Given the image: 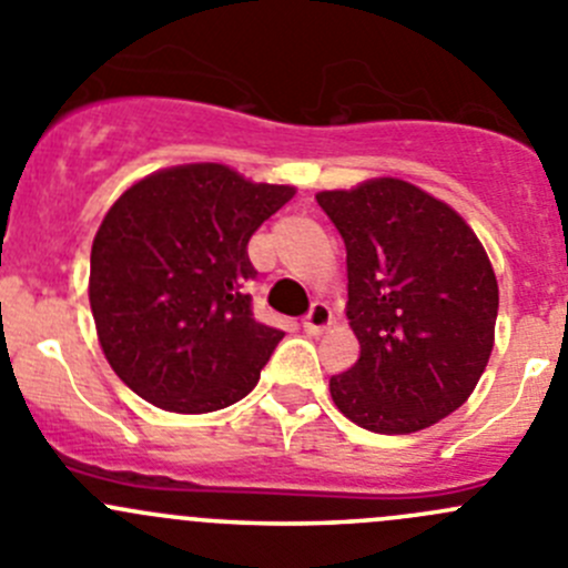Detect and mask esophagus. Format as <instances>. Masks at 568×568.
I'll return each instance as SVG.
<instances>
[{
  "instance_id": "obj_1",
  "label": "esophagus",
  "mask_w": 568,
  "mask_h": 568,
  "mask_svg": "<svg viewBox=\"0 0 568 568\" xmlns=\"http://www.w3.org/2000/svg\"><path fill=\"white\" fill-rule=\"evenodd\" d=\"M329 322H333V313H329V307L324 305V302H313L311 311H307V316H305V322H302V327H305L307 333H322Z\"/></svg>"
}]
</instances>
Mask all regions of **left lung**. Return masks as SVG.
Listing matches in <instances>:
<instances>
[{
	"instance_id": "left-lung-1",
	"label": "left lung",
	"mask_w": 568,
	"mask_h": 568,
	"mask_svg": "<svg viewBox=\"0 0 568 568\" xmlns=\"http://www.w3.org/2000/svg\"><path fill=\"white\" fill-rule=\"evenodd\" d=\"M346 246L355 366L329 377L363 430L402 436L458 410L494 349L499 288L486 250L449 205L402 180L322 191Z\"/></svg>"
}]
</instances>
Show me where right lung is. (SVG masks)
I'll return each instance as SVG.
<instances>
[{
	"label": "right lung",
	"instance_id": "obj_1",
	"mask_svg": "<svg viewBox=\"0 0 568 568\" xmlns=\"http://www.w3.org/2000/svg\"><path fill=\"white\" fill-rule=\"evenodd\" d=\"M294 196L219 163L163 169L115 200L91 246L99 344L141 399L211 413L244 399L283 341L252 316V233Z\"/></svg>",
	"mask_w": 568,
	"mask_h": 568
}]
</instances>
